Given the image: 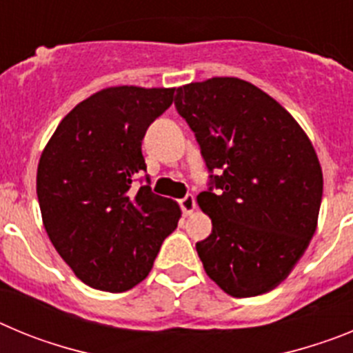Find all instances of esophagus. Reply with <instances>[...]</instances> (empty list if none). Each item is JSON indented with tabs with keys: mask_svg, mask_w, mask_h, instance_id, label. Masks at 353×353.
Here are the masks:
<instances>
[{
	"mask_svg": "<svg viewBox=\"0 0 353 353\" xmlns=\"http://www.w3.org/2000/svg\"><path fill=\"white\" fill-rule=\"evenodd\" d=\"M180 207H182L183 215H191L196 210V199L192 194H187L185 198L180 199Z\"/></svg>",
	"mask_w": 353,
	"mask_h": 353,
	"instance_id": "34e87169",
	"label": "esophagus"
}]
</instances>
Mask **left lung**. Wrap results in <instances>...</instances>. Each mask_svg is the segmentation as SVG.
I'll list each match as a JSON object with an SVG mask.
<instances>
[{
  "label": "left lung",
  "instance_id": "1",
  "mask_svg": "<svg viewBox=\"0 0 353 353\" xmlns=\"http://www.w3.org/2000/svg\"><path fill=\"white\" fill-rule=\"evenodd\" d=\"M174 105L208 171H219L198 194L212 219L196 244L205 272L232 297L270 292L316 232L323 174L313 143L279 102L239 77L183 84Z\"/></svg>",
  "mask_w": 353,
  "mask_h": 353
}]
</instances>
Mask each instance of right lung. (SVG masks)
Returning <instances> with one entry per match:
<instances>
[{"label": "right lung", "instance_id": "obj_1", "mask_svg": "<svg viewBox=\"0 0 353 353\" xmlns=\"http://www.w3.org/2000/svg\"><path fill=\"white\" fill-rule=\"evenodd\" d=\"M174 88L109 86L60 121L37 170L42 223L49 240L84 285L127 292L154 267L162 240L179 224V203L136 191L146 170L141 141L173 104Z\"/></svg>", "mask_w": 353, "mask_h": 353}]
</instances>
